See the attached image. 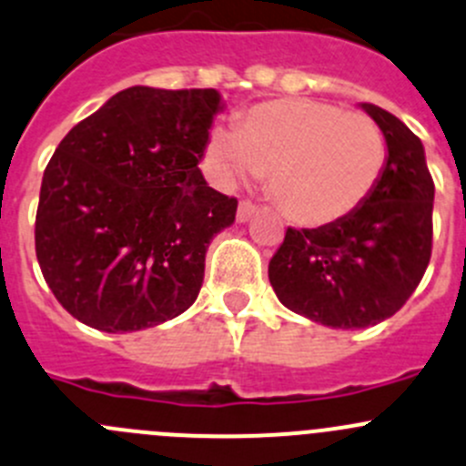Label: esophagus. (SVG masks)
Listing matches in <instances>:
<instances>
[{
	"instance_id": "34e87169",
	"label": "esophagus",
	"mask_w": 466,
	"mask_h": 466,
	"mask_svg": "<svg viewBox=\"0 0 466 466\" xmlns=\"http://www.w3.org/2000/svg\"><path fill=\"white\" fill-rule=\"evenodd\" d=\"M257 207L252 205L250 200H241L238 202V209H237V220L238 223H246V220H250L252 216H255Z\"/></svg>"
}]
</instances>
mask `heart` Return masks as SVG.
Listing matches in <instances>:
<instances>
[{
	"label": "heart",
	"instance_id": "obj_1",
	"mask_svg": "<svg viewBox=\"0 0 466 466\" xmlns=\"http://www.w3.org/2000/svg\"><path fill=\"white\" fill-rule=\"evenodd\" d=\"M207 159L220 182L268 173V191L293 223H341L371 198L387 161L380 127L362 113L314 99L252 106L237 129H216Z\"/></svg>",
	"mask_w": 466,
	"mask_h": 466
}]
</instances>
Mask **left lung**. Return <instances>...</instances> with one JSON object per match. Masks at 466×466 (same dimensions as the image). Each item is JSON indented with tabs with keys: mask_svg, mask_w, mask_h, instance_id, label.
<instances>
[{
	"mask_svg": "<svg viewBox=\"0 0 466 466\" xmlns=\"http://www.w3.org/2000/svg\"><path fill=\"white\" fill-rule=\"evenodd\" d=\"M387 141L371 198L341 223L289 228L268 264L284 307L328 328L358 329L394 316L421 282L432 252L435 182L417 134L362 104Z\"/></svg>",
	"mask_w": 466,
	"mask_h": 466,
	"instance_id": "1",
	"label": "left lung"
}]
</instances>
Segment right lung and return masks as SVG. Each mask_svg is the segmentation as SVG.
I'll return each mask as SVG.
<instances>
[{"label":"right lung","mask_w":466,"mask_h":466,"mask_svg":"<svg viewBox=\"0 0 466 466\" xmlns=\"http://www.w3.org/2000/svg\"><path fill=\"white\" fill-rule=\"evenodd\" d=\"M223 106L216 88L132 86L58 143L40 187L35 257L76 320L134 332L196 302L209 241L237 216V198L198 168Z\"/></svg>","instance_id":"add662e5"}]
</instances>
